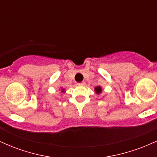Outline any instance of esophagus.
<instances>
[{
  "instance_id": "esophagus-1",
  "label": "esophagus",
  "mask_w": 157,
  "mask_h": 157,
  "mask_svg": "<svg viewBox=\"0 0 157 157\" xmlns=\"http://www.w3.org/2000/svg\"><path fill=\"white\" fill-rule=\"evenodd\" d=\"M85 84H86V82H79V83L77 85H78L79 86H85Z\"/></svg>"
}]
</instances>
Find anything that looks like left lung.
I'll return each instance as SVG.
<instances>
[{
  "label": "left lung",
  "instance_id": "left-lung-1",
  "mask_svg": "<svg viewBox=\"0 0 157 157\" xmlns=\"http://www.w3.org/2000/svg\"><path fill=\"white\" fill-rule=\"evenodd\" d=\"M94 91L95 93L97 94H100L102 91V87L101 86H96V87L94 88Z\"/></svg>",
  "mask_w": 157,
  "mask_h": 157
}]
</instances>
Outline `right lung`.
I'll list each match as a JSON object with an SVG mask.
<instances>
[{"label":"right lung","mask_w":157,"mask_h":157,"mask_svg":"<svg viewBox=\"0 0 157 157\" xmlns=\"http://www.w3.org/2000/svg\"><path fill=\"white\" fill-rule=\"evenodd\" d=\"M61 92L64 93L65 92V89H61Z\"/></svg>","instance_id":"obj_1"}]
</instances>
